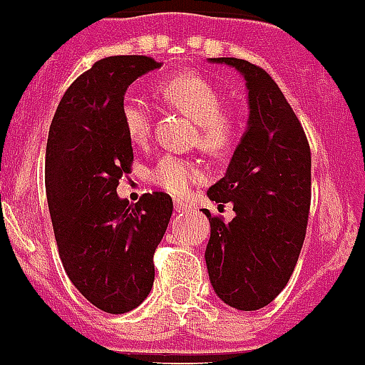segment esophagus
<instances>
[{
	"instance_id": "34e87169",
	"label": "esophagus",
	"mask_w": 365,
	"mask_h": 365,
	"mask_svg": "<svg viewBox=\"0 0 365 365\" xmlns=\"http://www.w3.org/2000/svg\"><path fill=\"white\" fill-rule=\"evenodd\" d=\"M175 212L177 214H188L190 206L182 201H175Z\"/></svg>"
}]
</instances>
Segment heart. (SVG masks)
<instances>
[{
  "label": "heart",
  "instance_id": "1",
  "mask_svg": "<svg viewBox=\"0 0 365 365\" xmlns=\"http://www.w3.org/2000/svg\"><path fill=\"white\" fill-rule=\"evenodd\" d=\"M160 95L172 108L197 122L199 146L212 155L227 153L237 140V122L222 113L225 102L210 80L199 74H177L160 83ZM120 117L124 130L135 144L146 143L153 124L150 100L137 93H128L122 100ZM148 180L172 195H186L193 185L205 180V172L195 160L166 153L150 168Z\"/></svg>",
  "mask_w": 365,
  "mask_h": 365
}]
</instances>
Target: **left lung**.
Here are the masks:
<instances>
[{
  "label": "left lung",
  "instance_id": "1",
  "mask_svg": "<svg viewBox=\"0 0 365 365\" xmlns=\"http://www.w3.org/2000/svg\"><path fill=\"white\" fill-rule=\"evenodd\" d=\"M240 71L248 89V128L228 170L208 190L232 202L235 217L210 219L205 259L215 294L240 311H257L291 279L311 208V148L278 83L240 58H210Z\"/></svg>",
  "mask_w": 365,
  "mask_h": 365
}]
</instances>
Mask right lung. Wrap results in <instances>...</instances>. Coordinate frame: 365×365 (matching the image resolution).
Masks as SVG:
<instances>
[{
    "label": "right lung",
    "instance_id": "right-lung-1",
    "mask_svg": "<svg viewBox=\"0 0 365 365\" xmlns=\"http://www.w3.org/2000/svg\"><path fill=\"white\" fill-rule=\"evenodd\" d=\"M160 67L150 56H109L74 80L51 122L45 190L58 254L73 285L100 311L124 314L150 294L153 254L172 217V197L117 195L133 148L122 124L128 87Z\"/></svg>",
    "mask_w": 365,
    "mask_h": 365
}]
</instances>
